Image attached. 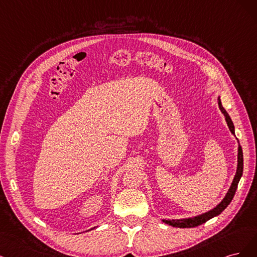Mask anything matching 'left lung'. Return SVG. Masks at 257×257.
Returning a JSON list of instances; mask_svg holds the SVG:
<instances>
[{
	"label": "left lung",
	"mask_w": 257,
	"mask_h": 257,
	"mask_svg": "<svg viewBox=\"0 0 257 257\" xmlns=\"http://www.w3.org/2000/svg\"><path fill=\"white\" fill-rule=\"evenodd\" d=\"M218 104L220 110L222 111V113L224 114L226 122H227V126L230 130V132L233 135H235V131H234V125H233V121H231L229 115L227 114V112L225 111L224 107H223L220 98H218ZM242 172H243V155H242V148L241 146L239 145L238 147V165H237V172H236V175L235 178L233 180V184H231L227 194L225 195V197L223 198V201L216 207V208H213L212 210L206 212L204 214H201V216H197L194 218H189V219H183V220H163L164 223H167L169 225H172L174 227H180V228H190V227H195L203 224L206 221L210 220L211 218L218 216L220 214L223 210H224L226 207L229 205V203L233 200V197L235 195V192L237 190L238 187V183L240 178L242 176Z\"/></svg>",
	"instance_id": "8db88e82"
}]
</instances>
